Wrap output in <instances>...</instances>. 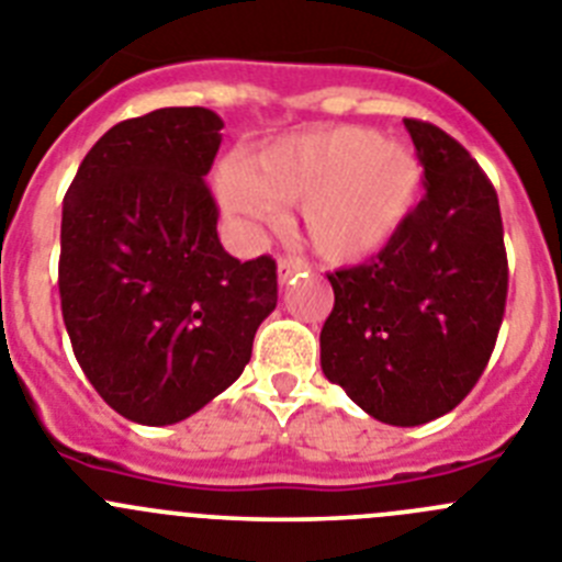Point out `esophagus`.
Segmentation results:
<instances>
[{
	"label": "esophagus",
	"mask_w": 562,
	"mask_h": 562,
	"mask_svg": "<svg viewBox=\"0 0 562 562\" xmlns=\"http://www.w3.org/2000/svg\"><path fill=\"white\" fill-rule=\"evenodd\" d=\"M300 271H305V262L302 260H291V257H280V262H277V277H280V282H288L291 277H296Z\"/></svg>",
	"instance_id": "obj_1"
}]
</instances>
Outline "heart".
Returning <instances> with one entry per match:
<instances>
[{"instance_id": "obj_1", "label": "heart", "mask_w": 562, "mask_h": 562, "mask_svg": "<svg viewBox=\"0 0 562 562\" xmlns=\"http://www.w3.org/2000/svg\"><path fill=\"white\" fill-rule=\"evenodd\" d=\"M232 218L262 224L277 201H300V226L333 262L375 255L414 212L423 190L417 156L356 125L307 128L255 150L215 181Z\"/></svg>"}]
</instances>
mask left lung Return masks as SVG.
I'll list each match as a JSON object with an SVG mask.
<instances>
[{
  "label": "left lung",
  "instance_id": "1",
  "mask_svg": "<svg viewBox=\"0 0 562 562\" xmlns=\"http://www.w3.org/2000/svg\"><path fill=\"white\" fill-rule=\"evenodd\" d=\"M426 195L361 266L327 274L322 372L369 417L423 426L457 408L493 356L507 305L498 195L476 159L423 120H406Z\"/></svg>",
  "mask_w": 562,
  "mask_h": 562
}]
</instances>
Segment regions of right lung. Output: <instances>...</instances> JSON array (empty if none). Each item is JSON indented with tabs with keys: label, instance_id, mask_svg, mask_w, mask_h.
Here are the masks:
<instances>
[{
	"label": "right lung",
	"instance_id": "obj_1",
	"mask_svg": "<svg viewBox=\"0 0 562 562\" xmlns=\"http://www.w3.org/2000/svg\"><path fill=\"white\" fill-rule=\"evenodd\" d=\"M221 117L156 109L105 131L64 195L60 313L83 375L125 419L170 426L240 378L277 307V262L218 240L204 176Z\"/></svg>",
	"mask_w": 562,
	"mask_h": 562
}]
</instances>
